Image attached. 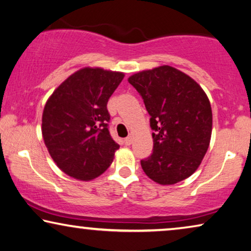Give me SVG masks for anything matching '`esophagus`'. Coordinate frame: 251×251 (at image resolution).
Returning <instances> with one entry per match:
<instances>
[{"instance_id": "esophagus-1", "label": "esophagus", "mask_w": 251, "mask_h": 251, "mask_svg": "<svg viewBox=\"0 0 251 251\" xmlns=\"http://www.w3.org/2000/svg\"><path fill=\"white\" fill-rule=\"evenodd\" d=\"M132 143H133V136H132V135H129L128 137L125 138V145L129 146L130 144H132Z\"/></svg>"}]
</instances>
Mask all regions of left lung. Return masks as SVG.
<instances>
[{
	"mask_svg": "<svg viewBox=\"0 0 251 251\" xmlns=\"http://www.w3.org/2000/svg\"><path fill=\"white\" fill-rule=\"evenodd\" d=\"M144 100L154 130L153 153L141 161L151 180L172 185L196 172L212 133L210 100L199 83L181 70L160 66L130 75Z\"/></svg>",
	"mask_w": 251,
	"mask_h": 251,
	"instance_id": "1",
	"label": "left lung"
}]
</instances>
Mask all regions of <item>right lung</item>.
<instances>
[{
	"label": "right lung",
	"mask_w": 251,
	"mask_h": 251,
	"mask_svg": "<svg viewBox=\"0 0 251 251\" xmlns=\"http://www.w3.org/2000/svg\"><path fill=\"white\" fill-rule=\"evenodd\" d=\"M124 73L85 67L70 75L48 98L42 137L50 156L79 181L98 177L113 163L119 145L110 137L107 102Z\"/></svg>",
	"instance_id": "add662e5"
}]
</instances>
